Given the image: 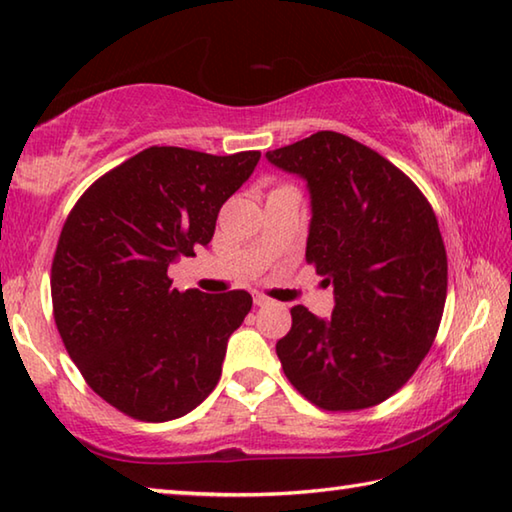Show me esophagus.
Listing matches in <instances>:
<instances>
[{
	"instance_id": "obj_1",
	"label": "esophagus",
	"mask_w": 512,
	"mask_h": 512,
	"mask_svg": "<svg viewBox=\"0 0 512 512\" xmlns=\"http://www.w3.org/2000/svg\"><path fill=\"white\" fill-rule=\"evenodd\" d=\"M253 300H255V305L257 307H266V305H271V298H266L264 293H253Z\"/></svg>"
}]
</instances>
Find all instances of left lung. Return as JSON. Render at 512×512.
<instances>
[{"instance_id":"8db88e82","label":"left lung","mask_w":512,"mask_h":512,"mask_svg":"<svg viewBox=\"0 0 512 512\" xmlns=\"http://www.w3.org/2000/svg\"><path fill=\"white\" fill-rule=\"evenodd\" d=\"M266 158L307 180V262L334 287L332 318L291 309L275 345L284 375L325 411L384 402L418 370L443 318L436 214L406 173L348 135L318 131Z\"/></svg>"}]
</instances>
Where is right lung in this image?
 <instances>
[{"label":"right lung","instance_id":"add662e5","mask_svg":"<svg viewBox=\"0 0 512 512\" xmlns=\"http://www.w3.org/2000/svg\"><path fill=\"white\" fill-rule=\"evenodd\" d=\"M259 151L151 146L90 185L51 264L54 320L88 386L142 422L183 418L214 391L248 291L171 287L169 264L212 241Z\"/></svg>","mask_w":512,"mask_h":512}]
</instances>
